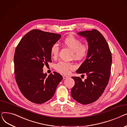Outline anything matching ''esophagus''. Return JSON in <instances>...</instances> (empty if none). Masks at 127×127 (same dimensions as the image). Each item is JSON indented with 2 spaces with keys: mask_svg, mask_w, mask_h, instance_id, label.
<instances>
[{
  "mask_svg": "<svg viewBox=\"0 0 127 127\" xmlns=\"http://www.w3.org/2000/svg\"><path fill=\"white\" fill-rule=\"evenodd\" d=\"M67 78H68V76H65V75H63V79H65Z\"/></svg>",
  "mask_w": 127,
  "mask_h": 127,
  "instance_id": "esophagus-1",
  "label": "esophagus"
}]
</instances>
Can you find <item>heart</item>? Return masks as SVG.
Instances as JSON below:
<instances>
[{
	"instance_id": "b5f03b06",
	"label": "heart",
	"mask_w": 127,
	"mask_h": 127,
	"mask_svg": "<svg viewBox=\"0 0 127 127\" xmlns=\"http://www.w3.org/2000/svg\"><path fill=\"white\" fill-rule=\"evenodd\" d=\"M64 44L68 47L72 51L73 57L76 59H82L88 55L89 46L85 43H81L80 39L73 35L66 37L63 41ZM59 52V46L58 44H53L50 48V53L52 57L56 58ZM75 65L70 62L60 61L55 66L56 70L63 74H67L70 70L74 69Z\"/></svg>"
}]
</instances>
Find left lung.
<instances>
[{"mask_svg":"<svg viewBox=\"0 0 127 127\" xmlns=\"http://www.w3.org/2000/svg\"><path fill=\"white\" fill-rule=\"evenodd\" d=\"M78 34L86 38L89 51L86 60L76 72L85 74L87 78L82 81L79 77H71L75 83L71 89V95L80 103L88 104L101 96L108 84L112 54L107 42L98 30L93 29Z\"/></svg>","mask_w":127,"mask_h":127,"instance_id":"obj_1","label":"left lung"}]
</instances>
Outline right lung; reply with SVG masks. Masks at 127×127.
Returning a JSON list of instances; mask_svg holds the SVG:
<instances>
[{"instance_id": "right-lung-1", "label": "right lung", "mask_w": 127, "mask_h": 127, "mask_svg": "<svg viewBox=\"0 0 127 127\" xmlns=\"http://www.w3.org/2000/svg\"><path fill=\"white\" fill-rule=\"evenodd\" d=\"M54 33L34 29L17 45L14 57L16 83L22 94L32 102L42 104L54 95L63 77L56 72L44 74V65L51 62L50 48L61 38Z\"/></svg>"}]
</instances>
